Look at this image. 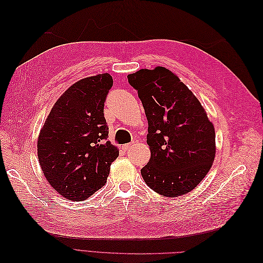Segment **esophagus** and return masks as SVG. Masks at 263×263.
Segmentation results:
<instances>
[{"label": "esophagus", "instance_id": "obj_1", "mask_svg": "<svg viewBox=\"0 0 263 263\" xmlns=\"http://www.w3.org/2000/svg\"><path fill=\"white\" fill-rule=\"evenodd\" d=\"M130 146H132V144H126V145H123L122 148H123V150H128L130 148Z\"/></svg>", "mask_w": 263, "mask_h": 263}]
</instances>
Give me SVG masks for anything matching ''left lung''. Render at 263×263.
<instances>
[{
  "label": "left lung",
  "instance_id": "left-lung-1",
  "mask_svg": "<svg viewBox=\"0 0 263 263\" xmlns=\"http://www.w3.org/2000/svg\"><path fill=\"white\" fill-rule=\"evenodd\" d=\"M148 119L150 160L140 170L146 184L166 197L186 194L213 164L215 129L203 106L180 79L163 67L127 76Z\"/></svg>",
  "mask_w": 263,
  "mask_h": 263
}]
</instances>
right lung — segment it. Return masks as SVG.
Listing matches in <instances>:
<instances>
[{
  "label": "right lung",
  "instance_id": "obj_1",
  "mask_svg": "<svg viewBox=\"0 0 263 263\" xmlns=\"http://www.w3.org/2000/svg\"><path fill=\"white\" fill-rule=\"evenodd\" d=\"M113 79L108 73L76 82L54 103L38 137L43 173L68 200L84 201L104 186L118 149L107 141L104 102Z\"/></svg>",
  "mask_w": 263,
  "mask_h": 263
}]
</instances>
